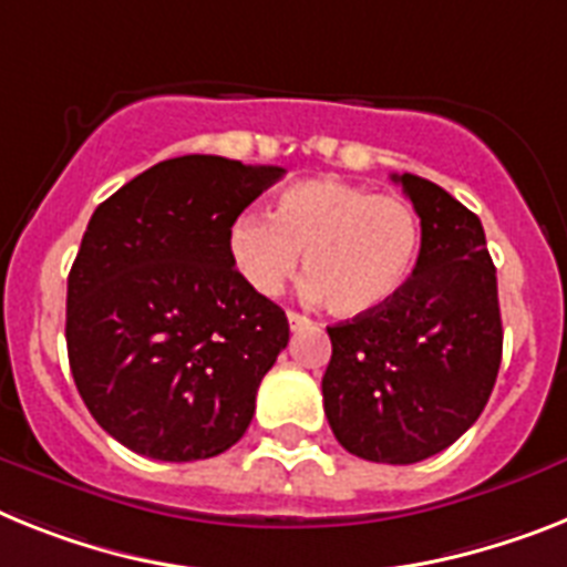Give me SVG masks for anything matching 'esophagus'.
<instances>
[{
  "instance_id": "1",
  "label": "esophagus",
  "mask_w": 567,
  "mask_h": 567,
  "mask_svg": "<svg viewBox=\"0 0 567 567\" xmlns=\"http://www.w3.org/2000/svg\"><path fill=\"white\" fill-rule=\"evenodd\" d=\"M288 322H291L293 331H297V328L311 326V320H308V317H302V313H297V311H288Z\"/></svg>"
}]
</instances>
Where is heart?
I'll return each instance as SVG.
<instances>
[{
	"label": "heart",
	"instance_id": "heart-1",
	"mask_svg": "<svg viewBox=\"0 0 567 567\" xmlns=\"http://www.w3.org/2000/svg\"><path fill=\"white\" fill-rule=\"evenodd\" d=\"M225 250L245 288L276 297L297 274L306 293L334 317H365L406 288L421 254V218L398 195L340 178L297 181L274 198L270 216L239 213Z\"/></svg>",
	"mask_w": 567,
	"mask_h": 567
}]
</instances>
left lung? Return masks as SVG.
Returning <instances> with one entry per match:
<instances>
[{
	"mask_svg": "<svg viewBox=\"0 0 567 567\" xmlns=\"http://www.w3.org/2000/svg\"><path fill=\"white\" fill-rule=\"evenodd\" d=\"M421 218V254L406 288L365 317L328 328L322 403L351 455L415 464L478 421L502 363L496 265L484 227L453 195L392 175Z\"/></svg>",
	"mask_w": 567,
	"mask_h": 567,
	"instance_id": "left-lung-1",
	"label": "left lung"
}]
</instances>
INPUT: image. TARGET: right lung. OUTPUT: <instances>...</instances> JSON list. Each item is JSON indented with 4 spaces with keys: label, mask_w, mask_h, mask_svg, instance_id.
<instances>
[{
    "label": "right lung",
    "mask_w": 567,
    "mask_h": 567,
    "mask_svg": "<svg viewBox=\"0 0 567 567\" xmlns=\"http://www.w3.org/2000/svg\"><path fill=\"white\" fill-rule=\"evenodd\" d=\"M282 173L184 155L94 210L69 274L65 342L80 398L132 453L213 458L254 421L288 317L245 288L225 233Z\"/></svg>",
    "instance_id": "obj_1"
}]
</instances>
